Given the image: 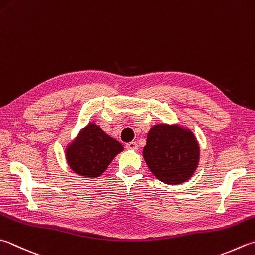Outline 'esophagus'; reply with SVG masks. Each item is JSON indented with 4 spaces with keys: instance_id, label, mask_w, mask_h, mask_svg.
Segmentation results:
<instances>
[{
    "instance_id": "1",
    "label": "esophagus",
    "mask_w": 255,
    "mask_h": 255,
    "mask_svg": "<svg viewBox=\"0 0 255 255\" xmlns=\"http://www.w3.org/2000/svg\"><path fill=\"white\" fill-rule=\"evenodd\" d=\"M126 148L128 150H133V151H137L138 150V143L137 142H129L126 144Z\"/></svg>"
}]
</instances>
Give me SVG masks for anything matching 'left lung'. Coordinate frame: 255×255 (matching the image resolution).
Wrapping results in <instances>:
<instances>
[{
  "instance_id": "8db88e82",
  "label": "left lung",
  "mask_w": 255,
  "mask_h": 255,
  "mask_svg": "<svg viewBox=\"0 0 255 255\" xmlns=\"http://www.w3.org/2000/svg\"><path fill=\"white\" fill-rule=\"evenodd\" d=\"M150 171L161 182L176 186L196 172L200 147L191 129L180 124H157L151 127L143 148Z\"/></svg>"
}]
</instances>
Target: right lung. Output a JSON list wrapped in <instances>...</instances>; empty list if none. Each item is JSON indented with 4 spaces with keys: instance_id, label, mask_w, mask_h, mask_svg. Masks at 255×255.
I'll return each mask as SVG.
<instances>
[{
    "instance_id": "right-lung-1",
    "label": "right lung",
    "mask_w": 255,
    "mask_h": 255,
    "mask_svg": "<svg viewBox=\"0 0 255 255\" xmlns=\"http://www.w3.org/2000/svg\"><path fill=\"white\" fill-rule=\"evenodd\" d=\"M123 150L121 142L91 122L67 144L65 157L73 172L83 178L94 179L102 176L113 159Z\"/></svg>"
}]
</instances>
